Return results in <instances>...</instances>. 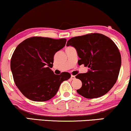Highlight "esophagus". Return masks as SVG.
<instances>
[{
    "label": "esophagus",
    "instance_id": "obj_1",
    "mask_svg": "<svg viewBox=\"0 0 131 131\" xmlns=\"http://www.w3.org/2000/svg\"><path fill=\"white\" fill-rule=\"evenodd\" d=\"M71 79H72V80H74V79H75V75H71Z\"/></svg>",
    "mask_w": 131,
    "mask_h": 131
}]
</instances>
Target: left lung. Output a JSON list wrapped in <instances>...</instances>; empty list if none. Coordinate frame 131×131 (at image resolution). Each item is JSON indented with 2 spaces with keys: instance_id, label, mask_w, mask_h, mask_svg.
I'll return each instance as SVG.
<instances>
[{
  "instance_id": "8db88e82",
  "label": "left lung",
  "mask_w": 131,
  "mask_h": 131,
  "mask_svg": "<svg viewBox=\"0 0 131 131\" xmlns=\"http://www.w3.org/2000/svg\"><path fill=\"white\" fill-rule=\"evenodd\" d=\"M67 46L75 48L79 65L89 68L86 73H80L76 79L82 81L78 94L87 99L98 98L107 93L115 85L122 63L116 45L103 34L92 33L71 38Z\"/></svg>"
}]
</instances>
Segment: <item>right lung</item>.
Listing matches in <instances>:
<instances>
[{"label":"right lung","instance_id":"1","mask_svg":"<svg viewBox=\"0 0 131 131\" xmlns=\"http://www.w3.org/2000/svg\"><path fill=\"white\" fill-rule=\"evenodd\" d=\"M67 39L32 37L20 43L11 59V70L15 84L29 100L45 102L56 95L61 83L71 74L53 72L54 56L65 46Z\"/></svg>","mask_w":131,"mask_h":131}]
</instances>
